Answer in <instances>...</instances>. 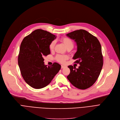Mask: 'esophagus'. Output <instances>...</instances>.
<instances>
[{
  "label": "esophagus",
  "instance_id": "1",
  "mask_svg": "<svg viewBox=\"0 0 120 120\" xmlns=\"http://www.w3.org/2000/svg\"><path fill=\"white\" fill-rule=\"evenodd\" d=\"M66 68V66H63V65H61V68H62V69H63V68Z\"/></svg>",
  "mask_w": 120,
  "mask_h": 120
}]
</instances>
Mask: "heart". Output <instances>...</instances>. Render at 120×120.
Masks as SVG:
<instances>
[{
    "label": "heart",
    "mask_w": 120,
    "mask_h": 120,
    "mask_svg": "<svg viewBox=\"0 0 120 120\" xmlns=\"http://www.w3.org/2000/svg\"><path fill=\"white\" fill-rule=\"evenodd\" d=\"M61 41L64 43V44H65L67 49H72L74 47V42L71 38L67 37H65L61 39ZM56 43V41L55 40H53V41L51 42L49 44V49L50 50L52 51L54 49ZM55 58L56 60L58 62L61 63H64L68 58V56L67 55H57L56 56Z\"/></svg>",
    "instance_id": "1"
}]
</instances>
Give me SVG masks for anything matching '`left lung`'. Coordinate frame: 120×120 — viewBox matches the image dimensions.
Masks as SVG:
<instances>
[{"instance_id": "1", "label": "left lung", "mask_w": 120, "mask_h": 120, "mask_svg": "<svg viewBox=\"0 0 120 120\" xmlns=\"http://www.w3.org/2000/svg\"><path fill=\"white\" fill-rule=\"evenodd\" d=\"M67 36L74 40L77 51L73 59L79 64L78 68L69 66V74L67 78L70 83L79 89L92 86L98 79L103 65L101 44L98 39L83 29L74 31Z\"/></svg>"}]
</instances>
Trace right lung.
<instances>
[{
	"instance_id": "right-lung-1",
	"label": "right lung",
	"mask_w": 120,
	"mask_h": 120,
	"mask_svg": "<svg viewBox=\"0 0 120 120\" xmlns=\"http://www.w3.org/2000/svg\"><path fill=\"white\" fill-rule=\"evenodd\" d=\"M56 37L47 31L37 29L21 44L18 58L21 73L25 81L35 89L47 86L61 69L57 63L47 67L44 62V57L51 53L49 44Z\"/></svg>"
}]
</instances>
